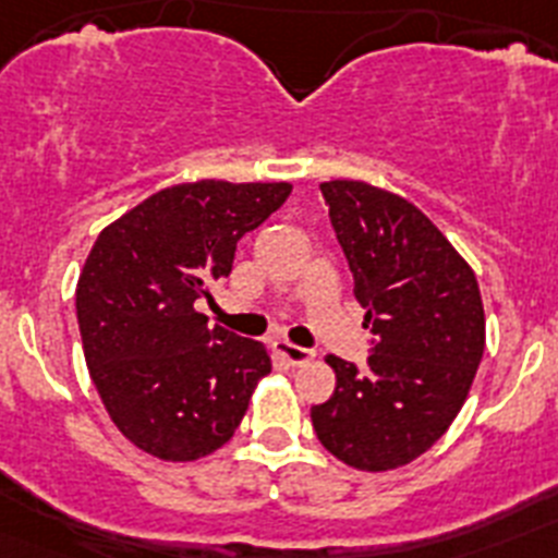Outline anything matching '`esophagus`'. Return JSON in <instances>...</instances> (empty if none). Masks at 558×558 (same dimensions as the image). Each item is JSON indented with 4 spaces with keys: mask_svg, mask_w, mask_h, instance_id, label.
Listing matches in <instances>:
<instances>
[{
    "mask_svg": "<svg viewBox=\"0 0 558 558\" xmlns=\"http://www.w3.org/2000/svg\"><path fill=\"white\" fill-rule=\"evenodd\" d=\"M274 349L279 354H282L284 360H288L290 366H302V363H307V360L315 357L313 349L307 347H295V343H288V340H276Z\"/></svg>",
    "mask_w": 558,
    "mask_h": 558,
    "instance_id": "1",
    "label": "esophagus"
}]
</instances>
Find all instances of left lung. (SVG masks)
Segmentation results:
<instances>
[{
    "instance_id": "left-lung-1",
    "label": "left lung",
    "mask_w": 558,
    "mask_h": 558,
    "mask_svg": "<svg viewBox=\"0 0 558 558\" xmlns=\"http://www.w3.org/2000/svg\"><path fill=\"white\" fill-rule=\"evenodd\" d=\"M322 192L374 338L366 368L327 354L338 383L310 416L343 463L397 470L445 436L470 393L486 343L481 290L405 198L363 181H327Z\"/></svg>"
}]
</instances>
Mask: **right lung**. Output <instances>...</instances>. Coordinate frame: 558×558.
<instances>
[{
	"mask_svg": "<svg viewBox=\"0 0 558 558\" xmlns=\"http://www.w3.org/2000/svg\"><path fill=\"white\" fill-rule=\"evenodd\" d=\"M290 184L195 181L161 190L100 231L77 279V324L97 393L128 441L195 461L234 436L256 379L259 340L206 327L195 310L223 282L245 231L288 201Z\"/></svg>",
	"mask_w": 558,
	"mask_h": 558,
	"instance_id": "obj_1",
	"label": "right lung"
}]
</instances>
